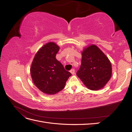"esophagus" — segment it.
<instances>
[{
	"label": "esophagus",
	"mask_w": 132,
	"mask_h": 132,
	"mask_svg": "<svg viewBox=\"0 0 132 132\" xmlns=\"http://www.w3.org/2000/svg\"><path fill=\"white\" fill-rule=\"evenodd\" d=\"M70 72L71 73V74H72V75L75 74V69H71V70L70 71Z\"/></svg>",
	"instance_id": "34e87169"
}]
</instances>
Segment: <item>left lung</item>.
Masks as SVG:
<instances>
[{
  "label": "left lung",
  "instance_id": "8db88e82",
  "mask_svg": "<svg viewBox=\"0 0 132 132\" xmlns=\"http://www.w3.org/2000/svg\"><path fill=\"white\" fill-rule=\"evenodd\" d=\"M77 75L88 89H101L111 77V62L96 46L91 45L82 51L81 64Z\"/></svg>",
  "mask_w": 132,
  "mask_h": 132
}]
</instances>
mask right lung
Masks as SVG:
<instances>
[{"label": "right lung", "mask_w": 132, "mask_h": 132, "mask_svg": "<svg viewBox=\"0 0 132 132\" xmlns=\"http://www.w3.org/2000/svg\"><path fill=\"white\" fill-rule=\"evenodd\" d=\"M59 47L53 42L44 45L36 54L30 71L35 85L43 93L55 94L63 89L71 74L55 58Z\"/></svg>", "instance_id": "obj_1"}]
</instances>
